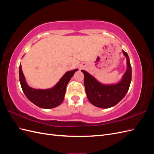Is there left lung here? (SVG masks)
<instances>
[{"mask_svg": "<svg viewBox=\"0 0 154 154\" xmlns=\"http://www.w3.org/2000/svg\"><path fill=\"white\" fill-rule=\"evenodd\" d=\"M127 58V69L122 80L116 84L106 85L96 79L84 70V85L87 98L91 103L97 107L107 109L117 105L127 94L132 80V67L128 54L123 51Z\"/></svg>", "mask_w": 154, "mask_h": 154, "instance_id": "8db88e82", "label": "left lung"}]
</instances>
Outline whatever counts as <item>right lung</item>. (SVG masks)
I'll list each match as a JSON object with an SVG mask.
<instances>
[{"instance_id": "obj_1", "label": "right lung", "mask_w": 154, "mask_h": 154, "mask_svg": "<svg viewBox=\"0 0 154 154\" xmlns=\"http://www.w3.org/2000/svg\"><path fill=\"white\" fill-rule=\"evenodd\" d=\"M78 69L67 71L53 87L48 89H36L26 83L21 64L19 66V80L24 94L30 101L40 108L53 109L61 104L66 94V87Z\"/></svg>"}]
</instances>
